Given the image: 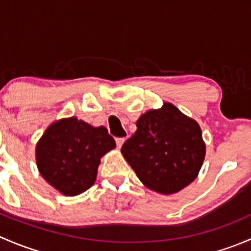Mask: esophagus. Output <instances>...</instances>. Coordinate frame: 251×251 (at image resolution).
Returning <instances> with one entry per match:
<instances>
[{"label": "esophagus", "instance_id": "esophagus-1", "mask_svg": "<svg viewBox=\"0 0 251 251\" xmlns=\"http://www.w3.org/2000/svg\"><path fill=\"white\" fill-rule=\"evenodd\" d=\"M116 147H118L119 149L121 148V147H123V144H124V142H125V138H116Z\"/></svg>", "mask_w": 251, "mask_h": 251}]
</instances>
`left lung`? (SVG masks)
I'll use <instances>...</instances> for the list:
<instances>
[{
	"label": "left lung",
	"mask_w": 251,
	"mask_h": 251,
	"mask_svg": "<svg viewBox=\"0 0 251 251\" xmlns=\"http://www.w3.org/2000/svg\"><path fill=\"white\" fill-rule=\"evenodd\" d=\"M136 126L121 153L147 188L169 196L197 178L206 148L194 119L165 102L142 114Z\"/></svg>",
	"instance_id": "left-lung-1"
}]
</instances>
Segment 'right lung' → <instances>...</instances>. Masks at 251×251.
<instances>
[{
	"instance_id": "1",
	"label": "right lung",
	"mask_w": 251,
	"mask_h": 251,
	"mask_svg": "<svg viewBox=\"0 0 251 251\" xmlns=\"http://www.w3.org/2000/svg\"><path fill=\"white\" fill-rule=\"evenodd\" d=\"M115 146L104 126L95 127L76 116L59 119L37 142L36 165L53 188L74 197L95 183L100 158Z\"/></svg>"
}]
</instances>
